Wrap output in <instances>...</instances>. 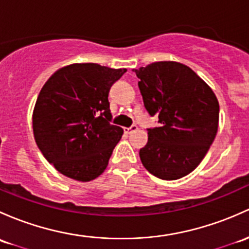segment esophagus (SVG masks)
<instances>
[{"label": "esophagus", "instance_id": "34e87169", "mask_svg": "<svg viewBox=\"0 0 249 249\" xmlns=\"http://www.w3.org/2000/svg\"><path fill=\"white\" fill-rule=\"evenodd\" d=\"M137 129H138V127L136 126V125H133V126H131V127H125L124 131H125V133H129V135H130V133L137 131Z\"/></svg>", "mask_w": 249, "mask_h": 249}]
</instances>
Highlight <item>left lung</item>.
I'll use <instances>...</instances> for the list:
<instances>
[{
	"label": "left lung",
	"instance_id": "1",
	"mask_svg": "<svg viewBox=\"0 0 249 249\" xmlns=\"http://www.w3.org/2000/svg\"><path fill=\"white\" fill-rule=\"evenodd\" d=\"M133 71L146 111L161 123L148 129L141 161L160 179H180L197 168L213 144L218 100L208 83L182 63L155 62Z\"/></svg>",
	"mask_w": 249,
	"mask_h": 249
}]
</instances>
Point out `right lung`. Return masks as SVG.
Returning <instances> with one entry per match:
<instances>
[{"label":"right lung","instance_id":"obj_1","mask_svg":"<svg viewBox=\"0 0 249 249\" xmlns=\"http://www.w3.org/2000/svg\"><path fill=\"white\" fill-rule=\"evenodd\" d=\"M126 69L96 63H75L57 70L45 82L33 109L38 148L59 173L90 181L108 164L123 129L109 124L108 93Z\"/></svg>","mask_w":249,"mask_h":249}]
</instances>
